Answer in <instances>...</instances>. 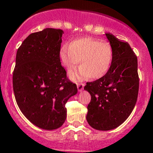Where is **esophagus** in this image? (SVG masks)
Segmentation results:
<instances>
[{
	"instance_id": "obj_1",
	"label": "esophagus",
	"mask_w": 153,
	"mask_h": 153,
	"mask_svg": "<svg viewBox=\"0 0 153 153\" xmlns=\"http://www.w3.org/2000/svg\"><path fill=\"white\" fill-rule=\"evenodd\" d=\"M84 83L82 82H79L77 83V88H78V91H82L84 88Z\"/></svg>"
}]
</instances>
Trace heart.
<instances>
[{"label": "heart", "instance_id": "1", "mask_svg": "<svg viewBox=\"0 0 153 153\" xmlns=\"http://www.w3.org/2000/svg\"><path fill=\"white\" fill-rule=\"evenodd\" d=\"M59 59L67 71H71L78 64L79 69L70 73L74 80L90 78L98 79L107 74L113 59L111 44L91 37L75 39L65 45L59 51Z\"/></svg>", "mask_w": 153, "mask_h": 153}]
</instances>
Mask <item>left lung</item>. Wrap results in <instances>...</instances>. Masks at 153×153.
<instances>
[{"label": "left lung", "instance_id": "8db88e82", "mask_svg": "<svg viewBox=\"0 0 153 153\" xmlns=\"http://www.w3.org/2000/svg\"><path fill=\"white\" fill-rule=\"evenodd\" d=\"M113 49V59L106 74L88 82L84 89L91 96L86 116L96 130H110L121 125L136 103L139 88L138 61L130 45L107 33Z\"/></svg>", "mask_w": 153, "mask_h": 153}]
</instances>
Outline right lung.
Instances as JSON below:
<instances>
[{"mask_svg": "<svg viewBox=\"0 0 153 153\" xmlns=\"http://www.w3.org/2000/svg\"><path fill=\"white\" fill-rule=\"evenodd\" d=\"M63 31L45 29L31 33L16 54L12 84L20 111L40 128L54 130L65 122V104L77 93L59 59Z\"/></svg>", "mask_w": 153, "mask_h": 153, "instance_id": "1", "label": "right lung"}]
</instances>
